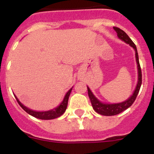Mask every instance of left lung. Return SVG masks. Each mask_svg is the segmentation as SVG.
Here are the masks:
<instances>
[{
    "mask_svg": "<svg viewBox=\"0 0 154 154\" xmlns=\"http://www.w3.org/2000/svg\"><path fill=\"white\" fill-rule=\"evenodd\" d=\"M113 28L116 32L117 33L118 38L130 45L131 47L133 48V49L135 50L136 60H137V69H138V82H137V85L136 86V89L133 92V95L129 99H126V101L122 102V103H114V104H107V103H103L102 102H100L96 96H94L89 87H87L88 95H89V97L90 99L92 108L97 113L101 114V115L103 116L117 115V114L123 112L124 110H126L130 106H131L133 103H134V101H135L136 98H137V95L139 93V91H140V89L141 84H142V72H141V68L140 65V62H139L138 53H137V47H136L135 44L130 39V37L126 35L125 31H123V30H121L120 28H117V27H113Z\"/></svg>",
    "mask_w": 154,
    "mask_h": 154,
    "instance_id": "left-lung-1",
    "label": "left lung"
}]
</instances>
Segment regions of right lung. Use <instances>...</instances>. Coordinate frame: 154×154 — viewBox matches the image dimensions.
Segmentation results:
<instances>
[{
  "label": "right lung",
  "instance_id": "right-lung-1",
  "mask_svg": "<svg viewBox=\"0 0 154 154\" xmlns=\"http://www.w3.org/2000/svg\"><path fill=\"white\" fill-rule=\"evenodd\" d=\"M72 89V88L69 89V90L68 91L67 93L65 94L63 101L61 103V104L59 105L58 107L53 109L51 110H49V111H45V112H37V111H34V110L30 109H28V107L24 106V105H23L21 102L19 101L18 99H17L16 96L15 98L16 99H17L18 104L20 105V106H21V108L25 111V112H28L29 115L32 116H34V117L38 118V119H53L61 116L65 112V110H66V108H67V106H68L69 97V96H70Z\"/></svg>",
  "mask_w": 154,
  "mask_h": 154
}]
</instances>
